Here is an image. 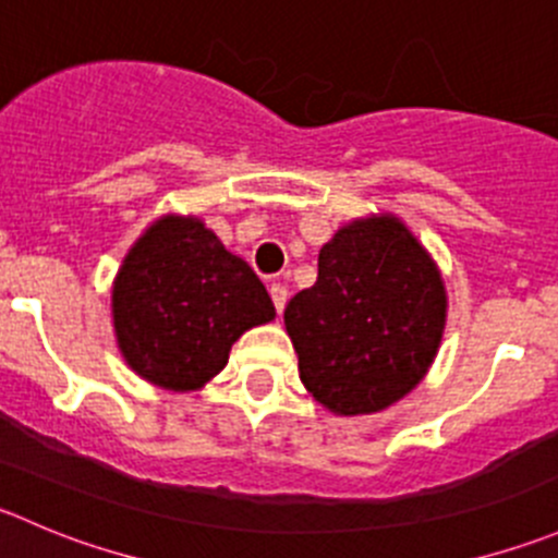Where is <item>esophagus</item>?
<instances>
[{"mask_svg": "<svg viewBox=\"0 0 558 558\" xmlns=\"http://www.w3.org/2000/svg\"><path fill=\"white\" fill-rule=\"evenodd\" d=\"M269 296H272V302H275V311L283 313L286 302H289V289H286L283 283H272L269 286Z\"/></svg>", "mask_w": 558, "mask_h": 558, "instance_id": "34e87169", "label": "esophagus"}]
</instances>
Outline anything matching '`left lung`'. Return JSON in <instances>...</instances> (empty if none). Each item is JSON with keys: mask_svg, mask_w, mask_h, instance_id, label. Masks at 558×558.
Returning <instances> with one entry per match:
<instances>
[{"mask_svg": "<svg viewBox=\"0 0 558 558\" xmlns=\"http://www.w3.org/2000/svg\"><path fill=\"white\" fill-rule=\"evenodd\" d=\"M283 322L307 392L332 414H373L434 365L445 280L403 220L371 215L322 247L316 283L291 296Z\"/></svg>", "mask_w": 558, "mask_h": 558, "instance_id": "8db88e82", "label": "left lung"}]
</instances>
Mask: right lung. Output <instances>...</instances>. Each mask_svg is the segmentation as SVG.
I'll list each match as a JSON object with an SVG mask.
<instances>
[{"label":"right lung","instance_id":"add662e5","mask_svg":"<svg viewBox=\"0 0 558 558\" xmlns=\"http://www.w3.org/2000/svg\"><path fill=\"white\" fill-rule=\"evenodd\" d=\"M124 362L147 381L191 392L218 376L231 345L275 318L258 275L198 218L163 215L124 256L111 291Z\"/></svg>","mask_w":558,"mask_h":558}]
</instances>
